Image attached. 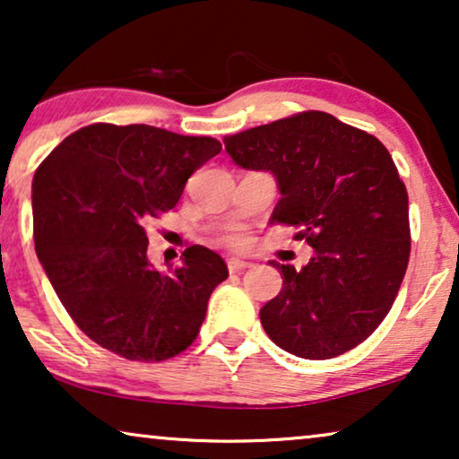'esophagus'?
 Wrapping results in <instances>:
<instances>
[{
	"mask_svg": "<svg viewBox=\"0 0 459 459\" xmlns=\"http://www.w3.org/2000/svg\"><path fill=\"white\" fill-rule=\"evenodd\" d=\"M251 262H245V259H238V257H230L229 259V272H241V270H247L251 268Z\"/></svg>",
	"mask_w": 459,
	"mask_h": 459,
	"instance_id": "esophagus-1",
	"label": "esophagus"
}]
</instances>
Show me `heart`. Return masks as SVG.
<instances>
[{"mask_svg": "<svg viewBox=\"0 0 459 459\" xmlns=\"http://www.w3.org/2000/svg\"><path fill=\"white\" fill-rule=\"evenodd\" d=\"M230 241H232V243H241V241H243V238H241V237H232V238H230Z\"/></svg>", "mask_w": 459, "mask_h": 459, "instance_id": "heart-1", "label": "heart"}]
</instances>
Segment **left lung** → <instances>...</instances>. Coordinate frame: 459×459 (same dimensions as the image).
Masks as SVG:
<instances>
[{
	"label": "left lung",
	"mask_w": 459,
	"mask_h": 459,
	"mask_svg": "<svg viewBox=\"0 0 459 459\" xmlns=\"http://www.w3.org/2000/svg\"><path fill=\"white\" fill-rule=\"evenodd\" d=\"M247 170L276 179L272 224H290L316 255L280 265L282 290L259 309L273 344L324 360L359 346L392 309L410 257L408 194L387 148L330 113L307 111L224 140Z\"/></svg>",
	"instance_id": "left-lung-1"
}]
</instances>
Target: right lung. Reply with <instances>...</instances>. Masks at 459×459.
Masks as SVG:
<instances>
[{"mask_svg": "<svg viewBox=\"0 0 459 459\" xmlns=\"http://www.w3.org/2000/svg\"><path fill=\"white\" fill-rule=\"evenodd\" d=\"M214 138L94 123L59 143L32 179L34 249L61 305L88 338L129 360L191 346L229 270L194 245L181 268L148 259L146 224L177 206L186 183L221 152Z\"/></svg>", "mask_w": 459, "mask_h": 459, "instance_id": "1", "label": "right lung"}]
</instances>
